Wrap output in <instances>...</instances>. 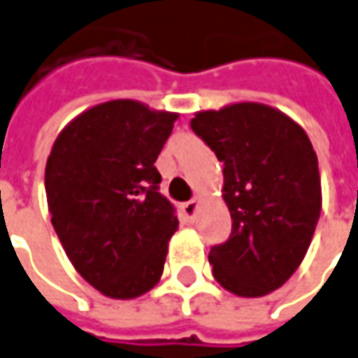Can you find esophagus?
<instances>
[{
    "label": "esophagus",
    "instance_id": "esophagus-1",
    "mask_svg": "<svg viewBox=\"0 0 358 358\" xmlns=\"http://www.w3.org/2000/svg\"><path fill=\"white\" fill-rule=\"evenodd\" d=\"M196 207H199V201H196V199H191V201H187L183 205V213L187 215L189 220H195Z\"/></svg>",
    "mask_w": 358,
    "mask_h": 358
}]
</instances>
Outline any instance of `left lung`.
<instances>
[{"label":"left lung","mask_w":358,"mask_h":358,"mask_svg":"<svg viewBox=\"0 0 358 358\" xmlns=\"http://www.w3.org/2000/svg\"><path fill=\"white\" fill-rule=\"evenodd\" d=\"M191 128L224 163L232 232L208 252L213 275L236 296H266L296 272L317 227L313 145L292 117L256 102L199 112Z\"/></svg>","instance_id":"1"}]
</instances>
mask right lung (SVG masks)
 <instances>
[{"instance_id":"obj_1","label":"right lung","mask_w":358,"mask_h":358,"mask_svg":"<svg viewBox=\"0 0 358 358\" xmlns=\"http://www.w3.org/2000/svg\"><path fill=\"white\" fill-rule=\"evenodd\" d=\"M175 120L134 100H112L74 117L50 150V222L76 272L108 297L141 296L163 274L179 220L159 193L155 159Z\"/></svg>"}]
</instances>
